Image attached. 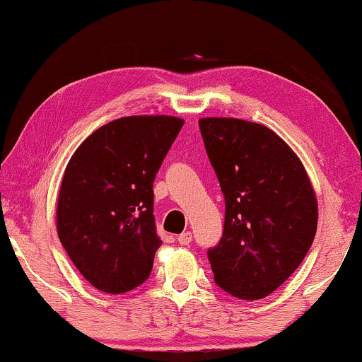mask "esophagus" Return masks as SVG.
Masks as SVG:
<instances>
[{"instance_id": "1", "label": "esophagus", "mask_w": 362, "mask_h": 362, "mask_svg": "<svg viewBox=\"0 0 362 362\" xmlns=\"http://www.w3.org/2000/svg\"><path fill=\"white\" fill-rule=\"evenodd\" d=\"M177 240L180 245H189L192 242V232H189V230L184 232V234H180L177 237Z\"/></svg>"}]
</instances>
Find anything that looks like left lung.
I'll return each instance as SVG.
<instances>
[{
  "mask_svg": "<svg viewBox=\"0 0 362 362\" xmlns=\"http://www.w3.org/2000/svg\"><path fill=\"white\" fill-rule=\"evenodd\" d=\"M205 150L226 199L214 281L239 299L272 294L299 267L317 228V200L297 155L271 128L200 118Z\"/></svg>",
  "mask_w": 362,
  "mask_h": 362,
  "instance_id": "1",
  "label": "left lung"
}]
</instances>
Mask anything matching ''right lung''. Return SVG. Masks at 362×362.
Instances as JSON below:
<instances>
[{"label":"right lung","instance_id":"add662e5","mask_svg":"<svg viewBox=\"0 0 362 362\" xmlns=\"http://www.w3.org/2000/svg\"><path fill=\"white\" fill-rule=\"evenodd\" d=\"M184 120L123 117L95 130L68 162L57 205L62 245L81 276L108 294L147 281L162 240L153 180Z\"/></svg>","mask_w":362,"mask_h":362}]
</instances>
